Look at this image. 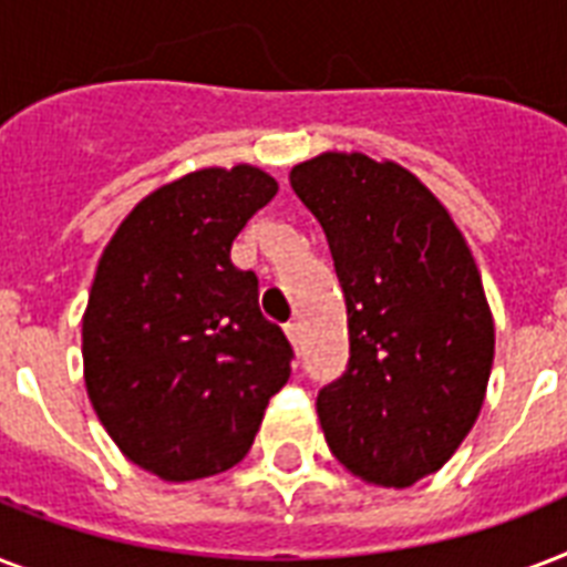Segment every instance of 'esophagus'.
Wrapping results in <instances>:
<instances>
[{"mask_svg": "<svg viewBox=\"0 0 567 567\" xmlns=\"http://www.w3.org/2000/svg\"><path fill=\"white\" fill-rule=\"evenodd\" d=\"M285 336H288V341H291V347L300 353V344H302V332H300V323H288L285 327Z\"/></svg>", "mask_w": 567, "mask_h": 567, "instance_id": "esophagus-1", "label": "esophagus"}]
</instances>
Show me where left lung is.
I'll return each instance as SVG.
<instances>
[{"label":"left lung","mask_w":567,"mask_h":567,"mask_svg":"<svg viewBox=\"0 0 567 567\" xmlns=\"http://www.w3.org/2000/svg\"><path fill=\"white\" fill-rule=\"evenodd\" d=\"M291 188L327 231L347 300L350 362L318 394L327 444L364 483L409 488L483 409L494 318L476 261L439 196L394 162L320 153Z\"/></svg>","instance_id":"obj_1"}]
</instances>
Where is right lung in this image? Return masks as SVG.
<instances>
[{
	"label": "right lung",
	"mask_w": 567,
	"mask_h": 567,
	"mask_svg": "<svg viewBox=\"0 0 567 567\" xmlns=\"http://www.w3.org/2000/svg\"><path fill=\"white\" fill-rule=\"evenodd\" d=\"M252 164L162 185L102 249L82 318L84 385L120 453L167 483L247 456L291 344L258 311V279L231 240L276 196Z\"/></svg>",
	"instance_id": "right-lung-1"
}]
</instances>
